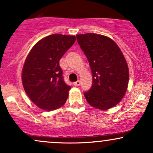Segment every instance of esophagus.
<instances>
[{
  "label": "esophagus",
  "instance_id": "34e87169",
  "mask_svg": "<svg viewBox=\"0 0 153 153\" xmlns=\"http://www.w3.org/2000/svg\"><path fill=\"white\" fill-rule=\"evenodd\" d=\"M80 80H78V81L73 82V85H74L75 86H78V85H80Z\"/></svg>",
  "mask_w": 153,
  "mask_h": 153
}]
</instances>
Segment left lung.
<instances>
[{
	"mask_svg": "<svg viewBox=\"0 0 153 153\" xmlns=\"http://www.w3.org/2000/svg\"><path fill=\"white\" fill-rule=\"evenodd\" d=\"M76 37L93 75L92 86L84 93L85 99L101 110L115 106L124 97L129 78L122 51L111 39L103 35L87 33Z\"/></svg>",
	"mask_w": 153,
	"mask_h": 153,
	"instance_id": "1",
	"label": "left lung"
}]
</instances>
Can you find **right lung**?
<instances>
[{
  "label": "right lung",
  "instance_id": "right-lung-1",
  "mask_svg": "<svg viewBox=\"0 0 153 153\" xmlns=\"http://www.w3.org/2000/svg\"><path fill=\"white\" fill-rule=\"evenodd\" d=\"M75 36L52 34L33 47L22 70V83L32 102L45 111H53L66 102L71 88L65 82L59 59L75 43Z\"/></svg>",
  "mask_w": 153,
  "mask_h": 153
}]
</instances>
